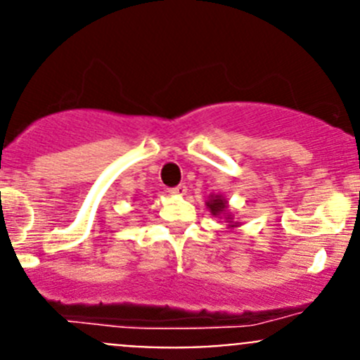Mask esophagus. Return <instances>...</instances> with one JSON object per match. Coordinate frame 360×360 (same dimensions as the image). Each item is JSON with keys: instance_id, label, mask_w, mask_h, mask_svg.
Listing matches in <instances>:
<instances>
[{"instance_id": "1", "label": "esophagus", "mask_w": 360, "mask_h": 360, "mask_svg": "<svg viewBox=\"0 0 360 360\" xmlns=\"http://www.w3.org/2000/svg\"><path fill=\"white\" fill-rule=\"evenodd\" d=\"M169 193H172V195H184V193H186V184L181 183V184H177V186L169 188Z\"/></svg>"}]
</instances>
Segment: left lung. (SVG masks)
<instances>
[{
    "mask_svg": "<svg viewBox=\"0 0 360 360\" xmlns=\"http://www.w3.org/2000/svg\"><path fill=\"white\" fill-rule=\"evenodd\" d=\"M207 207H209L210 212H212L214 216H217V214H221V212H224V210H226V200H224V198H221L219 195H217V197H212L209 202H207ZM228 219H230V217H228ZM233 226H235V224H233Z\"/></svg>",
    "mask_w": 360,
    "mask_h": 360,
    "instance_id": "obj_1",
    "label": "left lung"
}]
</instances>
